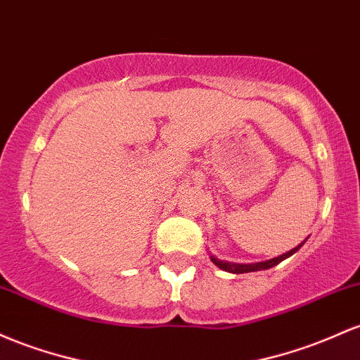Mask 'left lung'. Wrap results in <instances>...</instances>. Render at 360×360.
<instances>
[{"instance_id": "8db88e82", "label": "left lung", "mask_w": 360, "mask_h": 360, "mask_svg": "<svg viewBox=\"0 0 360 360\" xmlns=\"http://www.w3.org/2000/svg\"><path fill=\"white\" fill-rule=\"evenodd\" d=\"M308 240V238H306ZM304 240V241H306ZM304 241L300 243L296 246V248L289 250L288 253H282V255L278 257H274L270 258V260H265V262H255V264H234V262H226V260H219L217 257L211 255V262L216 267H219L221 270H224V272H231V274H246V272H258V270H267V269H272L276 267V265L281 264L282 260H285V258L292 257L294 253L297 252V250L301 248L302 245H304Z\"/></svg>"}]
</instances>
